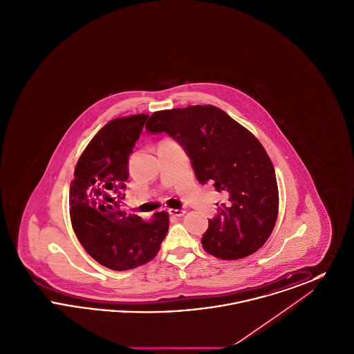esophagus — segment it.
<instances>
[{
	"mask_svg": "<svg viewBox=\"0 0 354 354\" xmlns=\"http://www.w3.org/2000/svg\"><path fill=\"white\" fill-rule=\"evenodd\" d=\"M169 215H172V216H176V218H180V216H183L185 214V209H174V208H169Z\"/></svg>",
	"mask_w": 354,
	"mask_h": 354,
	"instance_id": "1",
	"label": "esophagus"
}]
</instances>
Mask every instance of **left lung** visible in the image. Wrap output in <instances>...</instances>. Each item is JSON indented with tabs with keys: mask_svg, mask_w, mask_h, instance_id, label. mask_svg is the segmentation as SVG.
<instances>
[{
	"mask_svg": "<svg viewBox=\"0 0 354 354\" xmlns=\"http://www.w3.org/2000/svg\"><path fill=\"white\" fill-rule=\"evenodd\" d=\"M146 129L167 133L191 159L198 180L224 195L203 235L205 252L237 260L264 245L279 214V189L270 156L257 138L215 106L153 113Z\"/></svg>",
	"mask_w": 354,
	"mask_h": 354,
	"instance_id": "1",
	"label": "left lung"
}]
</instances>
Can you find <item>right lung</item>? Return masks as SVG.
I'll return each instance as SVG.
<instances>
[{
    "label": "right lung",
    "instance_id": "1",
    "mask_svg": "<svg viewBox=\"0 0 354 354\" xmlns=\"http://www.w3.org/2000/svg\"><path fill=\"white\" fill-rule=\"evenodd\" d=\"M149 118L136 114L110 120L82 152L70 185L73 230L88 253L113 270H133L152 260L169 231V214L147 221L119 208L129 178V156Z\"/></svg>",
    "mask_w": 354,
    "mask_h": 354
}]
</instances>
